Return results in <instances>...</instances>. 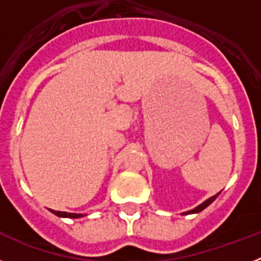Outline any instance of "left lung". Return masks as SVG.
Masks as SVG:
<instances>
[{
    "instance_id": "left-lung-1",
    "label": "left lung",
    "mask_w": 261,
    "mask_h": 261,
    "mask_svg": "<svg viewBox=\"0 0 261 261\" xmlns=\"http://www.w3.org/2000/svg\"><path fill=\"white\" fill-rule=\"evenodd\" d=\"M218 195H220V192L217 193V195H214V196H212V197H209L208 200H205L204 202H202V204H200L199 206H196L195 209H192V211H188V212H186V213H183V214H192V213H200V212L201 211H204L205 208H206V206H209V205L212 204V202L214 201V200L217 199V197H218Z\"/></svg>"
}]
</instances>
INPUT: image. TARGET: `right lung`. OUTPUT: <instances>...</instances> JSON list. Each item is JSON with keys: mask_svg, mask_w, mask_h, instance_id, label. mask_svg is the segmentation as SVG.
<instances>
[{"mask_svg": "<svg viewBox=\"0 0 261 261\" xmlns=\"http://www.w3.org/2000/svg\"><path fill=\"white\" fill-rule=\"evenodd\" d=\"M53 214H56L57 217H65V218H80V217H84V214H77V213H66V212H57L49 209ZM86 216V214H85Z\"/></svg>", "mask_w": 261, "mask_h": 261, "instance_id": "1", "label": "right lung"}]
</instances>
